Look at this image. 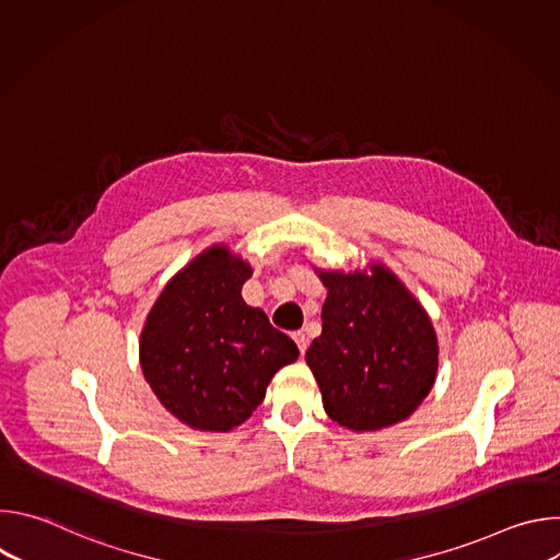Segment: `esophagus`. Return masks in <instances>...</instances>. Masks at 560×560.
Here are the masks:
<instances>
[{
    "label": "esophagus",
    "mask_w": 560,
    "mask_h": 560,
    "mask_svg": "<svg viewBox=\"0 0 560 560\" xmlns=\"http://www.w3.org/2000/svg\"><path fill=\"white\" fill-rule=\"evenodd\" d=\"M292 339H294V343L299 346V352H301V354H305V350H307V337H305V332H301V330H299V332H294V335H292Z\"/></svg>",
    "instance_id": "34e87169"
}]
</instances>
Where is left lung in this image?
I'll return each mask as SVG.
<instances>
[{
    "instance_id": "left-lung-1",
    "label": "left lung",
    "mask_w": 560,
    "mask_h": 560,
    "mask_svg": "<svg viewBox=\"0 0 560 560\" xmlns=\"http://www.w3.org/2000/svg\"><path fill=\"white\" fill-rule=\"evenodd\" d=\"M328 288L324 330L305 352L332 421L378 430L410 417L434 385L439 343L430 316L389 270L318 272Z\"/></svg>"
}]
</instances>
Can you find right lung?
I'll use <instances>...</instances> for the list:
<instances>
[{
	"instance_id": "obj_1",
	"label": "right lung",
	"mask_w": 560,
	"mask_h": 560,
	"mask_svg": "<svg viewBox=\"0 0 560 560\" xmlns=\"http://www.w3.org/2000/svg\"><path fill=\"white\" fill-rule=\"evenodd\" d=\"M250 266L212 246L159 294L141 330V370L162 406L197 430L228 432L264 401L296 343L246 305Z\"/></svg>"
}]
</instances>
